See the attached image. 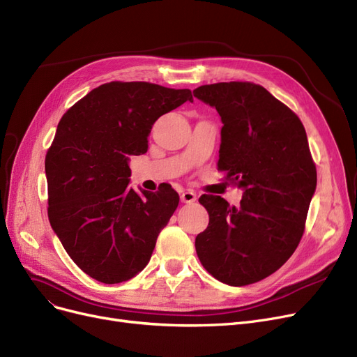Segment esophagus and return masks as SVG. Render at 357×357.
<instances>
[{"label":"esophagus","instance_id":"obj_1","mask_svg":"<svg viewBox=\"0 0 357 357\" xmlns=\"http://www.w3.org/2000/svg\"><path fill=\"white\" fill-rule=\"evenodd\" d=\"M195 199H197V195H195V192H192V191H183V192L181 194V201H182V203L190 204V203H194Z\"/></svg>","mask_w":357,"mask_h":357}]
</instances>
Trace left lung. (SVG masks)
<instances>
[{
    "label": "left lung",
    "instance_id": "obj_1",
    "mask_svg": "<svg viewBox=\"0 0 357 357\" xmlns=\"http://www.w3.org/2000/svg\"><path fill=\"white\" fill-rule=\"evenodd\" d=\"M194 96L215 107L222 127L217 169L243 188L239 207L204 194L210 222L195 238L197 255L217 280L257 283L280 268L305 231L317 167L299 116L251 82L199 86Z\"/></svg>",
    "mask_w": 357,
    "mask_h": 357
}]
</instances>
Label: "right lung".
Listing matches in <instances>:
<instances>
[{
	"label": "right lung",
	"mask_w": 357,
	"mask_h": 357,
	"mask_svg": "<svg viewBox=\"0 0 357 357\" xmlns=\"http://www.w3.org/2000/svg\"><path fill=\"white\" fill-rule=\"evenodd\" d=\"M187 100L190 89L111 82L58 123L45 158L50 223L71 259L100 283L140 273L179 204L170 185L156 192L130 188L128 162L147 151L153 123Z\"/></svg>",
	"instance_id": "obj_1"
}]
</instances>
